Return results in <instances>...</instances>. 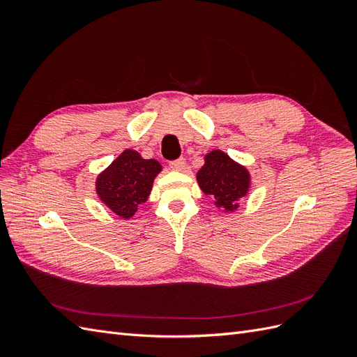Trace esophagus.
<instances>
[{
    "label": "esophagus",
    "instance_id": "1",
    "mask_svg": "<svg viewBox=\"0 0 357 357\" xmlns=\"http://www.w3.org/2000/svg\"><path fill=\"white\" fill-rule=\"evenodd\" d=\"M169 168L174 169V171H183V169L186 168V159L185 158H180L177 160L169 162Z\"/></svg>",
    "mask_w": 357,
    "mask_h": 357
}]
</instances>
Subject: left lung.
Returning a JSON list of instances; mask_svg holds the SVG:
<instances>
[{
  "mask_svg": "<svg viewBox=\"0 0 357 357\" xmlns=\"http://www.w3.org/2000/svg\"><path fill=\"white\" fill-rule=\"evenodd\" d=\"M197 181L205 195L213 198L215 207L225 213H234L238 208L240 199L247 197L252 186L248 169L222 150H211L204 156Z\"/></svg>",
  "mask_w": 357,
  "mask_h": 357,
  "instance_id": "1",
  "label": "left lung"
}]
</instances>
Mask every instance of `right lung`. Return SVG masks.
Segmentation results:
<instances>
[{
	"label": "right lung",
	"instance_id": "obj_1",
	"mask_svg": "<svg viewBox=\"0 0 357 357\" xmlns=\"http://www.w3.org/2000/svg\"><path fill=\"white\" fill-rule=\"evenodd\" d=\"M160 171L156 159H144L137 150L126 149L96 177V195L119 218L132 219Z\"/></svg>",
	"mask_w": 357,
	"mask_h": 357
}]
</instances>
